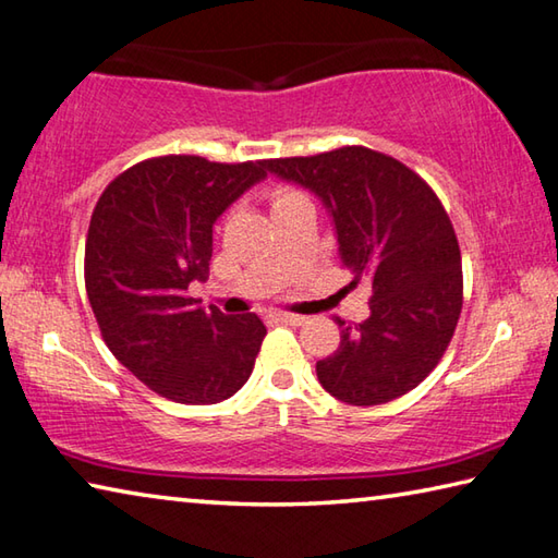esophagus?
I'll return each instance as SVG.
<instances>
[{"mask_svg": "<svg viewBox=\"0 0 558 558\" xmlns=\"http://www.w3.org/2000/svg\"><path fill=\"white\" fill-rule=\"evenodd\" d=\"M274 316H277V320H281V324H287V326H304L306 324L304 316L287 314V311H279V314H274Z\"/></svg>", "mask_w": 558, "mask_h": 558, "instance_id": "1", "label": "esophagus"}]
</instances>
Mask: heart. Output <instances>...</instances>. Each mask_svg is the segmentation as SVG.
<instances>
[{
    "label": "heart",
    "mask_w": 558,
    "mask_h": 558,
    "mask_svg": "<svg viewBox=\"0 0 558 558\" xmlns=\"http://www.w3.org/2000/svg\"><path fill=\"white\" fill-rule=\"evenodd\" d=\"M296 198H301V193L291 191V189H277V191L271 193V203L274 205H281V203H289V201H296Z\"/></svg>",
    "instance_id": "1"
}]
</instances>
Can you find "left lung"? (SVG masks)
Segmentation results:
<instances>
[{
	"mask_svg": "<svg viewBox=\"0 0 558 558\" xmlns=\"http://www.w3.org/2000/svg\"><path fill=\"white\" fill-rule=\"evenodd\" d=\"M267 171L324 201L350 284L373 281L363 324L336 318L340 345L316 363L318 383L353 407L407 395L444 357L463 308L461 250L441 201L422 175L367 146L269 159Z\"/></svg>",
	"mask_w": 558,
	"mask_h": 558,
	"instance_id": "1",
	"label": "left lung"
}]
</instances>
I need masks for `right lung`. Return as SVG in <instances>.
I'll list each match as a JSON object with an SVG mask.
<instances>
[{"instance_id": "obj_1", "label": "right lung", "mask_w": 558, "mask_h": 558, "mask_svg": "<svg viewBox=\"0 0 558 558\" xmlns=\"http://www.w3.org/2000/svg\"><path fill=\"white\" fill-rule=\"evenodd\" d=\"M267 175V161L159 156L117 175L85 242V289L112 355L181 404H218L247 383L267 328L257 314L205 311L213 225Z\"/></svg>"}]
</instances>
